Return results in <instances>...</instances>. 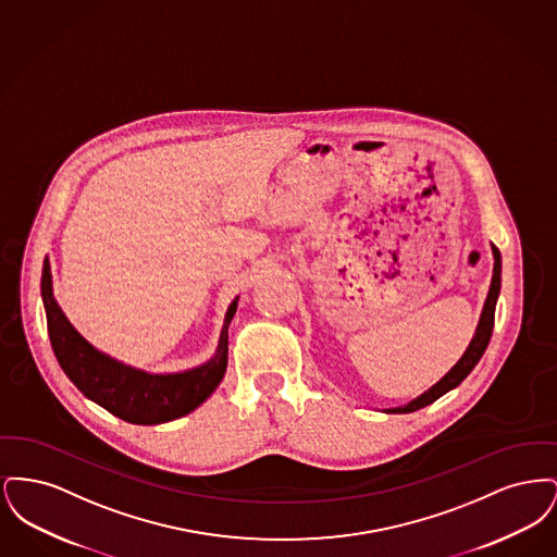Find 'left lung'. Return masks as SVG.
Listing matches in <instances>:
<instances>
[{
	"label": "left lung",
	"instance_id": "left-lung-1",
	"mask_svg": "<svg viewBox=\"0 0 557 557\" xmlns=\"http://www.w3.org/2000/svg\"><path fill=\"white\" fill-rule=\"evenodd\" d=\"M493 255H495V269H493L491 290H488L484 309H482V318H480V323H478L476 334H474L472 343L468 346V350L463 352V357L457 361V366H455L438 384H434L422 397L411 400V403L405 405V407L393 409V411H398V413H411V411L422 409L425 405L434 403L436 398L443 397L445 393H449L450 388L459 386V384L468 377V373L476 368L480 357L484 355L486 346L491 343V334H493V325H495V305H497V296H499V290H502V255H499L497 246H493Z\"/></svg>",
	"mask_w": 557,
	"mask_h": 557
}]
</instances>
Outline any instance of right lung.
I'll use <instances>...</instances> for the list:
<instances>
[{
	"instance_id": "right-lung-1",
	"label": "right lung",
	"mask_w": 557,
	"mask_h": 557,
	"mask_svg": "<svg viewBox=\"0 0 557 557\" xmlns=\"http://www.w3.org/2000/svg\"><path fill=\"white\" fill-rule=\"evenodd\" d=\"M41 296L48 318V332L53 355L60 368L71 377L81 393L112 416L129 424H164L194 411L200 403L211 397L227 368V325L236 313L238 300L232 302L221 343L214 359L202 368L173 373V375H148L144 371L125 368L98 352L79 332L69 323L52 296L50 261H44Z\"/></svg>"
}]
</instances>
